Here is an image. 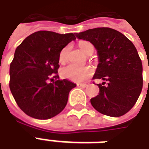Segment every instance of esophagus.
Returning a JSON list of instances; mask_svg holds the SVG:
<instances>
[{
    "label": "esophagus",
    "mask_w": 149,
    "mask_h": 149,
    "mask_svg": "<svg viewBox=\"0 0 149 149\" xmlns=\"http://www.w3.org/2000/svg\"><path fill=\"white\" fill-rule=\"evenodd\" d=\"M78 87H81V88H86L88 86V84H77Z\"/></svg>",
    "instance_id": "34e87169"
}]
</instances>
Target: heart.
<instances>
[{"mask_svg":"<svg viewBox=\"0 0 149 149\" xmlns=\"http://www.w3.org/2000/svg\"><path fill=\"white\" fill-rule=\"evenodd\" d=\"M79 46L81 49L85 54H88L90 52L92 48H93V45L88 41H81L79 43ZM69 46H65L64 49L59 53L58 60L60 64H65L67 61V56H68ZM61 74L64 78H66L69 81L73 82L81 83L85 81L88 78L91 77L93 74V68L90 66H85V67H77L75 65H69L63 68L61 71Z\"/></svg>","mask_w":149,"mask_h":149,"instance_id":"heart-1","label":"heart"}]
</instances>
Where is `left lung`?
Instances as JSON below:
<instances>
[{
  "label": "left lung",
  "mask_w": 149,
  "mask_h": 149,
  "mask_svg": "<svg viewBox=\"0 0 149 149\" xmlns=\"http://www.w3.org/2000/svg\"><path fill=\"white\" fill-rule=\"evenodd\" d=\"M79 39L91 42L99 58L93 79L99 94L90 100L95 109L104 115H125L136 102L143 87L142 62L137 50L124 34L110 28L92 29L76 33Z\"/></svg>",
  "instance_id": "obj_1"
}]
</instances>
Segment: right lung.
Here are the masks:
<instances>
[{"label": "right lung", "mask_w": 149, "mask_h": 149, "mask_svg": "<svg viewBox=\"0 0 149 149\" xmlns=\"http://www.w3.org/2000/svg\"><path fill=\"white\" fill-rule=\"evenodd\" d=\"M74 40L73 33L38 31L26 37L17 48L9 68V88L25 114L47 120L65 108L68 93L76 84L66 79L59 80L58 56Z\"/></svg>", "instance_id": "right-lung-1"}]
</instances>
